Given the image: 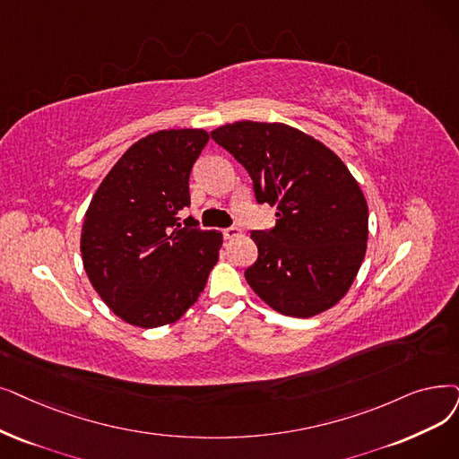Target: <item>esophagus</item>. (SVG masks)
<instances>
[{
	"label": "esophagus",
	"mask_w": 459,
	"mask_h": 459,
	"mask_svg": "<svg viewBox=\"0 0 459 459\" xmlns=\"http://www.w3.org/2000/svg\"><path fill=\"white\" fill-rule=\"evenodd\" d=\"M242 234V230L238 229L236 225H232V227H227V229H223V236L227 238V240H232V238H236V236H240Z\"/></svg>",
	"instance_id": "esophagus-1"
}]
</instances>
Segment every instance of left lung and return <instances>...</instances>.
Segmentation results:
<instances>
[{
	"label": "left lung",
	"instance_id": "obj_1",
	"mask_svg": "<svg viewBox=\"0 0 459 459\" xmlns=\"http://www.w3.org/2000/svg\"><path fill=\"white\" fill-rule=\"evenodd\" d=\"M210 136L247 170L256 203L277 206V223L251 232L258 256L246 270L249 287L289 316L335 306L368 242V204L345 163L285 124L236 122Z\"/></svg>",
	"mask_w": 459,
	"mask_h": 459
}]
</instances>
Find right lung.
<instances>
[{"mask_svg": "<svg viewBox=\"0 0 459 459\" xmlns=\"http://www.w3.org/2000/svg\"><path fill=\"white\" fill-rule=\"evenodd\" d=\"M203 129H169L134 143L95 191L84 217V270L126 323L157 328L180 318L206 287L223 236L198 229L189 174L208 144Z\"/></svg>", "mask_w": 459, "mask_h": 459, "instance_id": "obj_1", "label": "right lung"}]
</instances>
